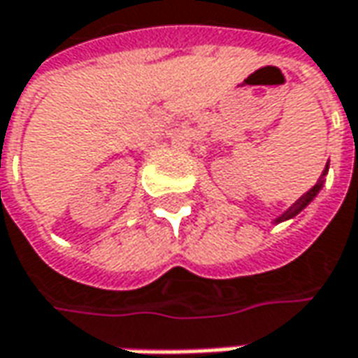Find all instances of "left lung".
Returning a JSON list of instances; mask_svg holds the SVG:
<instances>
[{
    "instance_id": "left-lung-1",
    "label": "left lung",
    "mask_w": 358,
    "mask_h": 358,
    "mask_svg": "<svg viewBox=\"0 0 358 358\" xmlns=\"http://www.w3.org/2000/svg\"><path fill=\"white\" fill-rule=\"evenodd\" d=\"M327 169H329V167H327ZM320 187H322V181H318V183H316V185H314V187L310 189V191H308L306 195H302V197L298 199V203H296L292 209H288V211H286V213H284V215H282V217H280L278 222H282V220H288V217L296 215V213H298L300 209H304V207H306L308 203H310V201H313V197L316 195V193H318V191H320Z\"/></svg>"
}]
</instances>
